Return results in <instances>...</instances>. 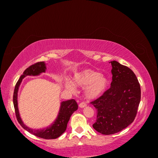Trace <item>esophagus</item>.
I'll list each match as a JSON object with an SVG mask.
<instances>
[{
    "instance_id": "obj_1",
    "label": "esophagus",
    "mask_w": 158,
    "mask_h": 158,
    "mask_svg": "<svg viewBox=\"0 0 158 158\" xmlns=\"http://www.w3.org/2000/svg\"><path fill=\"white\" fill-rule=\"evenodd\" d=\"M79 107H81V108H84L85 107H86V103H84V102H81L79 104Z\"/></svg>"
}]
</instances>
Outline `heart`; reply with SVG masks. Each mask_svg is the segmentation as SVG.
Returning a JSON list of instances; mask_svg holds the SVG:
<instances>
[{
	"mask_svg": "<svg viewBox=\"0 0 158 158\" xmlns=\"http://www.w3.org/2000/svg\"><path fill=\"white\" fill-rule=\"evenodd\" d=\"M73 82L80 87L87 88L85 89V95L88 99H95L106 92L109 85L108 79L96 71L92 70H84L76 73ZM66 88L70 91H74L73 84L67 82L65 84Z\"/></svg>",
	"mask_w": 158,
	"mask_h": 158,
	"instance_id": "heart-1",
	"label": "heart"
}]
</instances>
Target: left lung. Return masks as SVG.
I'll return each mask as SVG.
<instances>
[{
	"instance_id": "1",
	"label": "left lung",
	"mask_w": 158,
	"mask_h": 158,
	"mask_svg": "<svg viewBox=\"0 0 158 158\" xmlns=\"http://www.w3.org/2000/svg\"><path fill=\"white\" fill-rule=\"evenodd\" d=\"M111 88L91 102L97 110L93 128L105 135L127 127L136 117L141 98L140 85L133 71L113 60Z\"/></svg>"
}]
</instances>
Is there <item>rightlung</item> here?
Wrapping results in <instances>:
<instances>
[{"label":"right lung","mask_w":158,"mask_h":158,"mask_svg":"<svg viewBox=\"0 0 158 158\" xmlns=\"http://www.w3.org/2000/svg\"><path fill=\"white\" fill-rule=\"evenodd\" d=\"M45 70L46 66L44 62H38L26 69L15 85L13 95V103L17 120L25 130L32 135L44 139H55L64 132L70 116L78 109V104L74 99L61 102L59 112L56 120L51 124V125L43 129H32L27 127L22 121L18 107V92L22 79L27 76H38L42 73H45Z\"/></svg>","instance_id":"1"}]
</instances>
